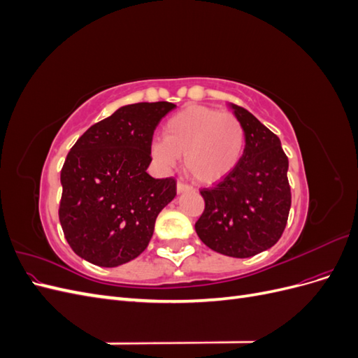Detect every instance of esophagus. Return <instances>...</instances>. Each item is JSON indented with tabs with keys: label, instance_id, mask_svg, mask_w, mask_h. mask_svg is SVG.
<instances>
[{
	"label": "esophagus",
	"instance_id": "obj_1",
	"mask_svg": "<svg viewBox=\"0 0 358 358\" xmlns=\"http://www.w3.org/2000/svg\"><path fill=\"white\" fill-rule=\"evenodd\" d=\"M189 189H191V187H188L187 183H183V182H178V185H176V192H178V194L187 192V191H189Z\"/></svg>",
	"mask_w": 358,
	"mask_h": 358
}]
</instances>
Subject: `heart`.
<instances>
[{
	"label": "heart",
	"instance_id": "heart-1",
	"mask_svg": "<svg viewBox=\"0 0 358 358\" xmlns=\"http://www.w3.org/2000/svg\"><path fill=\"white\" fill-rule=\"evenodd\" d=\"M245 128L233 113L189 106L175 113L154 140L150 152L157 164L171 169L183 155L185 169L200 183L229 176L245 152Z\"/></svg>",
	"mask_w": 358,
	"mask_h": 358
}]
</instances>
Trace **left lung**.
<instances>
[{"label":"left lung","mask_w":358,"mask_h":358,"mask_svg":"<svg viewBox=\"0 0 358 358\" xmlns=\"http://www.w3.org/2000/svg\"><path fill=\"white\" fill-rule=\"evenodd\" d=\"M230 107L245 128V152L218 185L201 189L204 212L196 231L213 251L248 258L272 248L284 233L291 208L288 158L279 137L252 113Z\"/></svg>","instance_id":"left-lung-1"}]
</instances>
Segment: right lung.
<instances>
[{
  "mask_svg": "<svg viewBox=\"0 0 358 358\" xmlns=\"http://www.w3.org/2000/svg\"><path fill=\"white\" fill-rule=\"evenodd\" d=\"M176 104H127L79 137L61 170L59 222L73 251L116 267L142 254L158 213L176 196L173 178L146 171L157 125Z\"/></svg>",
  "mask_w": 358,
  "mask_h": 358,
  "instance_id": "1",
  "label": "right lung"
}]
</instances>
